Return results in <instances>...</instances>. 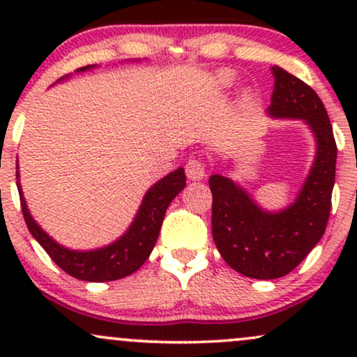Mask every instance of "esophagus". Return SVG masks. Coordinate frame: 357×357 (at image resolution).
<instances>
[{
    "label": "esophagus",
    "mask_w": 357,
    "mask_h": 357,
    "mask_svg": "<svg viewBox=\"0 0 357 357\" xmlns=\"http://www.w3.org/2000/svg\"><path fill=\"white\" fill-rule=\"evenodd\" d=\"M186 176L192 181H199L206 176V167H204V162L202 159H190L186 162Z\"/></svg>",
    "instance_id": "34e87169"
}]
</instances>
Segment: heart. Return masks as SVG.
<instances>
[{"label":"heart","mask_w":357,"mask_h":357,"mask_svg":"<svg viewBox=\"0 0 357 357\" xmlns=\"http://www.w3.org/2000/svg\"><path fill=\"white\" fill-rule=\"evenodd\" d=\"M218 82H220L221 85H230L231 82H233V75H231V72H228V70L220 72V73H218Z\"/></svg>","instance_id":"1"}]
</instances>
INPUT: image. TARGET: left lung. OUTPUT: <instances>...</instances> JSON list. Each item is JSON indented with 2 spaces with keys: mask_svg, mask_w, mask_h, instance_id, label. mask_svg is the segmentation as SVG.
<instances>
[{
  "mask_svg": "<svg viewBox=\"0 0 357 357\" xmlns=\"http://www.w3.org/2000/svg\"><path fill=\"white\" fill-rule=\"evenodd\" d=\"M273 93L267 109L275 119H302L317 153L297 199L285 210L264 211L230 178L213 174V240L223 260L245 277L272 280L292 272L326 231L335 181L337 146L322 100L305 82L272 67Z\"/></svg>",
  "mask_w": 357,
  "mask_h": 357,
  "instance_id": "8db88e82",
  "label": "left lung"
}]
</instances>
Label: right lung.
I'll list each match as a JSON object with an SVG mask.
<instances>
[{
    "label": "right lung",
    "mask_w": 357,
    "mask_h": 357,
    "mask_svg": "<svg viewBox=\"0 0 357 357\" xmlns=\"http://www.w3.org/2000/svg\"><path fill=\"white\" fill-rule=\"evenodd\" d=\"M93 67L96 65H87L77 72L90 70ZM61 79H65V77H61ZM16 179H18V171H16ZM16 184H18L23 218L26 221L28 230L42 245L45 252L50 255L52 260L63 272L79 278V280L110 282L134 273L149 258L155 241H158L167 206L176 198V195L186 186V174H184L183 167H178L173 173L165 176L161 181L155 183L154 186H151L129 230L107 247L90 250V252L68 250L56 243L55 240H52L38 227V223L31 218L26 202L23 198L20 181H16Z\"/></svg>",
    "instance_id": "right-lung-1"
}]
</instances>
